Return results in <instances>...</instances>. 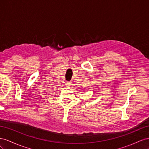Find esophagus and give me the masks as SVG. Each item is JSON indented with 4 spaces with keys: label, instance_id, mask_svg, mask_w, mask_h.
Segmentation results:
<instances>
[{
    "label": "esophagus",
    "instance_id": "1",
    "mask_svg": "<svg viewBox=\"0 0 149 149\" xmlns=\"http://www.w3.org/2000/svg\"><path fill=\"white\" fill-rule=\"evenodd\" d=\"M72 85V82H66V86L67 87H70Z\"/></svg>",
    "mask_w": 149,
    "mask_h": 149
}]
</instances>
